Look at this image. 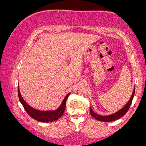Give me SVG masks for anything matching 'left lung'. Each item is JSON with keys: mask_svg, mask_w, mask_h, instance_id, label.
Segmentation results:
<instances>
[{"mask_svg": "<svg viewBox=\"0 0 146 146\" xmlns=\"http://www.w3.org/2000/svg\"><path fill=\"white\" fill-rule=\"evenodd\" d=\"M135 88H134L133 94H132L131 96L130 100L128 102V103L124 106V107H123L121 110H119V111H118L117 112L112 114L111 115H109V116H100V115H98V114H97L92 111L91 108H90V113H91V116L96 119H97V120L102 121V122H111V121H116L117 119H120L124 115V114L128 111V110H129V108L131 104L132 100H133V97L135 95Z\"/></svg>", "mask_w": 146, "mask_h": 146, "instance_id": "1", "label": "left lung"}]
</instances>
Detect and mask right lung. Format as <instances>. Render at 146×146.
<instances>
[{"label":"right lung","mask_w":146,"mask_h":146,"mask_svg":"<svg viewBox=\"0 0 146 146\" xmlns=\"http://www.w3.org/2000/svg\"><path fill=\"white\" fill-rule=\"evenodd\" d=\"M17 92H18V96L19 99L21 102L22 105H23V107L25 109V110L27 112L29 115L32 117L33 119H35L39 122H53L56 121L57 119H58L61 116L63 115L65 108H66V100H67L68 97L70 95V93L68 94L64 98V100L62 102L60 107L55 111H39V110L34 109L33 108L31 107L30 105H29L27 103L25 102L23 98H22L21 94L19 91V88L18 85V88H17Z\"/></svg>","instance_id":"right-lung-1"}]
</instances>
